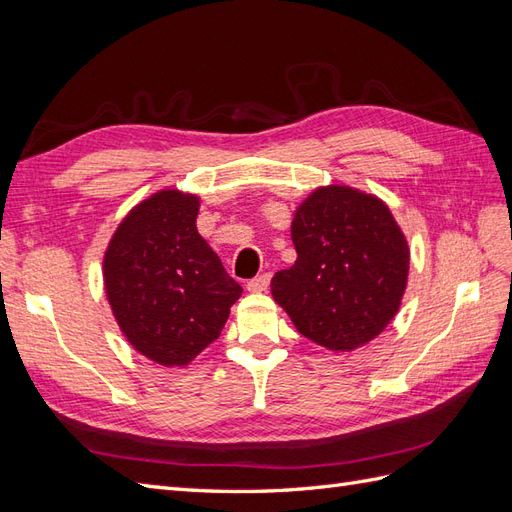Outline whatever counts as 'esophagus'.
Masks as SVG:
<instances>
[{"label": "esophagus", "mask_w": 512, "mask_h": 512, "mask_svg": "<svg viewBox=\"0 0 512 512\" xmlns=\"http://www.w3.org/2000/svg\"><path fill=\"white\" fill-rule=\"evenodd\" d=\"M269 280H271L269 273H260V275L254 277V280L247 282V290H250V292H265L267 286H269Z\"/></svg>", "instance_id": "esophagus-1"}]
</instances>
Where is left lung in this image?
Instances as JSON below:
<instances>
[{"mask_svg":"<svg viewBox=\"0 0 512 512\" xmlns=\"http://www.w3.org/2000/svg\"><path fill=\"white\" fill-rule=\"evenodd\" d=\"M297 262L271 280L273 299L307 339L354 350L384 331L404 297L410 250L382 200L320 188L294 213Z\"/></svg>","mask_w":512,"mask_h":512,"instance_id":"1","label":"left lung"}]
</instances>
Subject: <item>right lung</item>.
I'll use <instances>...</instances> for the list:
<instances>
[{"label": "right lung", "instance_id": "add662e5", "mask_svg": "<svg viewBox=\"0 0 512 512\" xmlns=\"http://www.w3.org/2000/svg\"><path fill=\"white\" fill-rule=\"evenodd\" d=\"M198 198L164 190L134 207L104 256L108 303L128 342L166 367L220 337L243 288L196 230Z\"/></svg>", "mask_w": 512, "mask_h": 512}]
</instances>
